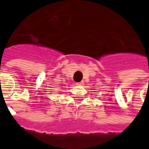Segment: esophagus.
I'll return each mask as SVG.
<instances>
[{"mask_svg":"<svg viewBox=\"0 0 149 149\" xmlns=\"http://www.w3.org/2000/svg\"><path fill=\"white\" fill-rule=\"evenodd\" d=\"M76 85H82V82H77V83H76Z\"/></svg>","mask_w":149,"mask_h":149,"instance_id":"esophagus-1","label":"esophagus"}]
</instances>
